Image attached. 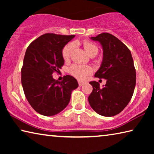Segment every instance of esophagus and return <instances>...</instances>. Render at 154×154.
I'll return each mask as SVG.
<instances>
[{"label":"esophagus","mask_w":154,"mask_h":154,"mask_svg":"<svg viewBox=\"0 0 154 154\" xmlns=\"http://www.w3.org/2000/svg\"><path fill=\"white\" fill-rule=\"evenodd\" d=\"M78 83H79V86H82V85L84 84V82H82V81H79V82H78Z\"/></svg>","instance_id":"34e87169"}]
</instances>
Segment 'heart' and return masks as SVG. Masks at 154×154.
I'll return each instance as SVG.
<instances>
[{"label": "heart", "mask_w": 154, "mask_h": 154, "mask_svg": "<svg viewBox=\"0 0 154 154\" xmlns=\"http://www.w3.org/2000/svg\"><path fill=\"white\" fill-rule=\"evenodd\" d=\"M83 47L85 51L87 52L88 55H91L93 53L98 52V48L93 43L89 42V41H85L83 43ZM74 48V43H69L66 44V45L64 47L63 49H62V57L64 60H67L69 58L70 55ZM69 72L72 76L75 77L77 79L79 80H83L89 74L92 72V69L88 66H83V65H79V64H73L72 66L70 67Z\"/></svg>", "instance_id": "heart-1"}]
</instances>
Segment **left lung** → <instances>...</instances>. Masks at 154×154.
<instances>
[{"instance_id": "obj_1", "label": "left lung", "mask_w": 154, "mask_h": 154, "mask_svg": "<svg viewBox=\"0 0 154 154\" xmlns=\"http://www.w3.org/2000/svg\"><path fill=\"white\" fill-rule=\"evenodd\" d=\"M90 39L100 43L103 51L100 66L96 77L106 80L100 87L95 81L90 82L92 92L88 97L90 105L98 114L112 117L126 107L133 95L136 85V71L131 52L116 36L102 33Z\"/></svg>"}]
</instances>
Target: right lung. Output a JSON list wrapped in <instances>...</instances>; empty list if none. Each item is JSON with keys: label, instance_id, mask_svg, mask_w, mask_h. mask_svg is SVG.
I'll return each instance as SVG.
<instances>
[{"label": "right lung", "instance_id": "add662e5", "mask_svg": "<svg viewBox=\"0 0 154 154\" xmlns=\"http://www.w3.org/2000/svg\"><path fill=\"white\" fill-rule=\"evenodd\" d=\"M75 35L45 34L30 44L22 69V85L28 103L41 115L53 116L66 107L77 79L66 75L62 82L52 74L64 64L62 51Z\"/></svg>", "mask_w": 154, "mask_h": 154}]
</instances>
